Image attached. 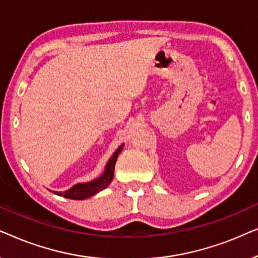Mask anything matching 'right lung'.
Segmentation results:
<instances>
[{"label":"right lung","instance_id":"add662e5","mask_svg":"<svg viewBox=\"0 0 258 258\" xmlns=\"http://www.w3.org/2000/svg\"><path fill=\"white\" fill-rule=\"evenodd\" d=\"M123 146L118 148L117 150L115 151V154L112 155L110 160H109L107 167H105L104 174L101 176L100 178L94 179L89 183H80V184H76L64 192H55L59 196L66 197V199L69 200H84L88 199V197L95 195L101 190L107 188V186L110 184L112 178H114V169H115V163L116 160H117L118 154L121 153Z\"/></svg>","mask_w":258,"mask_h":258}]
</instances>
